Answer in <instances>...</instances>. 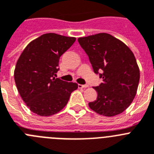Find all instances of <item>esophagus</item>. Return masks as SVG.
Returning <instances> with one entry per match:
<instances>
[{
    "label": "esophagus",
    "instance_id": "1",
    "mask_svg": "<svg viewBox=\"0 0 154 154\" xmlns=\"http://www.w3.org/2000/svg\"><path fill=\"white\" fill-rule=\"evenodd\" d=\"M78 88H88V85H78Z\"/></svg>",
    "mask_w": 154,
    "mask_h": 154
}]
</instances>
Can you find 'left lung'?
<instances>
[{
    "mask_svg": "<svg viewBox=\"0 0 154 154\" xmlns=\"http://www.w3.org/2000/svg\"><path fill=\"white\" fill-rule=\"evenodd\" d=\"M94 72L102 83L94 87L97 99L89 102L97 114L114 116L125 110L136 96L140 69L134 54L125 43L107 33L78 38Z\"/></svg>",
    "mask_w": 154,
    "mask_h": 154,
    "instance_id": "obj_1",
    "label": "left lung"
}]
</instances>
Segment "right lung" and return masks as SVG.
Wrapping results in <instances>:
<instances>
[{"instance_id":"1","label":"right lung","mask_w":154,"mask_h":154,"mask_svg":"<svg viewBox=\"0 0 154 154\" xmlns=\"http://www.w3.org/2000/svg\"><path fill=\"white\" fill-rule=\"evenodd\" d=\"M73 37L47 33L25 47L16 63L14 81L21 98L35 114L53 116L62 110L78 88L55 78L60 57L75 42Z\"/></svg>"}]
</instances>
